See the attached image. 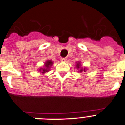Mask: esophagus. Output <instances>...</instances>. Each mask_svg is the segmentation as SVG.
Returning a JSON list of instances; mask_svg holds the SVG:
<instances>
[{
    "instance_id": "34e87169",
    "label": "esophagus",
    "mask_w": 125,
    "mask_h": 125,
    "mask_svg": "<svg viewBox=\"0 0 125 125\" xmlns=\"http://www.w3.org/2000/svg\"><path fill=\"white\" fill-rule=\"evenodd\" d=\"M67 58L66 57H64V58H61V62H67Z\"/></svg>"
}]
</instances>
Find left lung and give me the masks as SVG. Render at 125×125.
<instances>
[{
    "label": "left lung",
    "mask_w": 125,
    "mask_h": 125,
    "mask_svg": "<svg viewBox=\"0 0 125 125\" xmlns=\"http://www.w3.org/2000/svg\"><path fill=\"white\" fill-rule=\"evenodd\" d=\"M76 68L77 69V70H78V72L80 73H82L83 71L86 72L87 70V68H83V66H81V62L79 61L76 62Z\"/></svg>",
    "instance_id": "8db88e82"
}]
</instances>
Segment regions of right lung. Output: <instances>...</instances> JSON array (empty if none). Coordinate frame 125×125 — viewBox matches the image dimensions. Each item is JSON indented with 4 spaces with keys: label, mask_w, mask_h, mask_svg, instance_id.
<instances>
[{
    "label": "right lung",
    "mask_w": 125,
    "mask_h": 125,
    "mask_svg": "<svg viewBox=\"0 0 125 125\" xmlns=\"http://www.w3.org/2000/svg\"><path fill=\"white\" fill-rule=\"evenodd\" d=\"M54 62L52 60H47L44 62V66H42L41 68L39 69V71L41 73L42 75L46 74V73H48L50 71L51 66L53 65Z\"/></svg>",
    "instance_id": "right-lung-1"
}]
</instances>
